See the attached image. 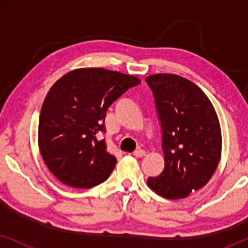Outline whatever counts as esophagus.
<instances>
[{
    "instance_id": "1",
    "label": "esophagus",
    "mask_w": 248,
    "mask_h": 248,
    "mask_svg": "<svg viewBox=\"0 0 248 248\" xmlns=\"http://www.w3.org/2000/svg\"><path fill=\"white\" fill-rule=\"evenodd\" d=\"M145 154H147V152H145L144 150H142V149H138V150H135V151L133 152V155H135V157H138V158L144 157Z\"/></svg>"
}]
</instances>
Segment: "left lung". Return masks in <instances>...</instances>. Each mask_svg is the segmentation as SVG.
<instances>
[{"label": "left lung", "mask_w": 248, "mask_h": 248, "mask_svg": "<svg viewBox=\"0 0 248 248\" xmlns=\"http://www.w3.org/2000/svg\"><path fill=\"white\" fill-rule=\"evenodd\" d=\"M154 93L161 127L165 167L148 185L166 199L177 200L206 185L218 167L221 130L211 101L195 83L176 74L145 79Z\"/></svg>", "instance_id": "1"}]
</instances>
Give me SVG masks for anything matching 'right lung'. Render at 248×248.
Wrapping results in <instances>:
<instances>
[{
    "label": "right lung",
    "mask_w": 248,
    "mask_h": 248,
    "mask_svg": "<svg viewBox=\"0 0 248 248\" xmlns=\"http://www.w3.org/2000/svg\"><path fill=\"white\" fill-rule=\"evenodd\" d=\"M137 77L105 69H78L57 80L43 103L39 150L55 177L71 187L91 188L106 181L116 158L99 140L107 109Z\"/></svg>",
    "instance_id": "1"
}]
</instances>
